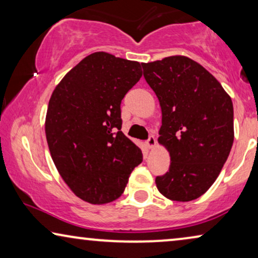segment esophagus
<instances>
[{
	"instance_id": "1",
	"label": "esophagus",
	"mask_w": 258,
	"mask_h": 258,
	"mask_svg": "<svg viewBox=\"0 0 258 258\" xmlns=\"http://www.w3.org/2000/svg\"><path fill=\"white\" fill-rule=\"evenodd\" d=\"M146 144H147V147L149 148V149H151V148H154L155 144H156V140H155L154 136H149V139L147 140Z\"/></svg>"
}]
</instances>
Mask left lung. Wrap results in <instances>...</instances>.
I'll return each mask as SVG.
<instances>
[{"instance_id": "obj_1", "label": "left lung", "mask_w": 258, "mask_h": 258, "mask_svg": "<svg viewBox=\"0 0 258 258\" xmlns=\"http://www.w3.org/2000/svg\"><path fill=\"white\" fill-rule=\"evenodd\" d=\"M160 101L158 143L170 155L169 171L155 182L162 195L189 202L213 185L234 142V107L221 83L200 63L170 56L143 63Z\"/></svg>"}]
</instances>
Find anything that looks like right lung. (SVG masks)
Listing matches in <instances>:
<instances>
[{
	"label": "right lung",
	"mask_w": 258,
	"mask_h": 258,
	"mask_svg": "<svg viewBox=\"0 0 258 258\" xmlns=\"http://www.w3.org/2000/svg\"><path fill=\"white\" fill-rule=\"evenodd\" d=\"M141 63L97 51L56 86L45 116L52 161L81 200L104 204L124 191L142 151L121 132V102L142 76Z\"/></svg>",
	"instance_id": "obj_1"
}]
</instances>
